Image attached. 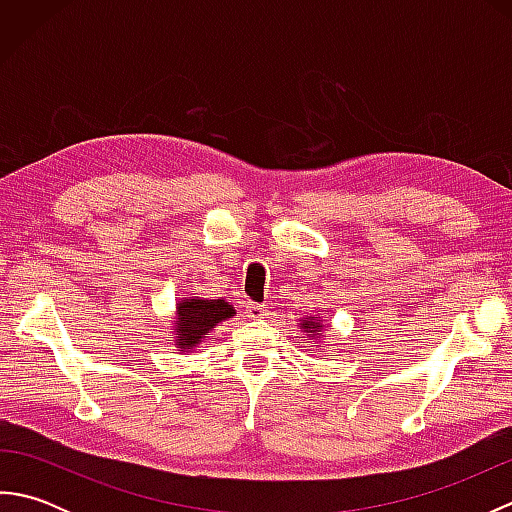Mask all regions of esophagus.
Masks as SVG:
<instances>
[{"label":"esophagus","instance_id":"34e87169","mask_svg":"<svg viewBox=\"0 0 512 512\" xmlns=\"http://www.w3.org/2000/svg\"><path fill=\"white\" fill-rule=\"evenodd\" d=\"M244 310H246L248 317H253V319L266 317V312H268V308H266V306H262V303H253V301H248L246 306H244Z\"/></svg>","mask_w":512,"mask_h":512}]
</instances>
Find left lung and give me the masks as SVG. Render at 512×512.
Masks as SVG:
<instances>
[{
	"instance_id": "left-lung-1",
	"label": "left lung",
	"mask_w": 512,
	"mask_h": 512,
	"mask_svg": "<svg viewBox=\"0 0 512 512\" xmlns=\"http://www.w3.org/2000/svg\"><path fill=\"white\" fill-rule=\"evenodd\" d=\"M299 328L308 334V339L319 341L321 336H323L325 325H323V319H321V317H306V319H301Z\"/></svg>"
}]
</instances>
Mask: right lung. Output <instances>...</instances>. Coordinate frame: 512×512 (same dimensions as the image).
Returning <instances> with one entry per match:
<instances>
[{
	"mask_svg": "<svg viewBox=\"0 0 512 512\" xmlns=\"http://www.w3.org/2000/svg\"><path fill=\"white\" fill-rule=\"evenodd\" d=\"M231 317H235V310L224 299L182 297L173 317V343L180 347L178 352H193L217 323Z\"/></svg>",
	"mask_w": 512,
	"mask_h": 512,
	"instance_id": "1",
	"label": "right lung"
}]
</instances>
